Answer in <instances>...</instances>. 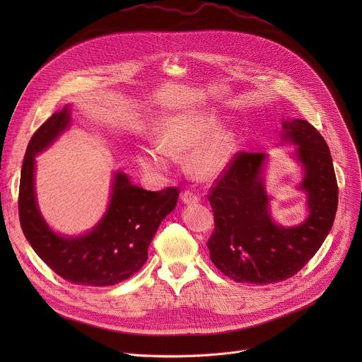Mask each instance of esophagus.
I'll return each mask as SVG.
<instances>
[{"instance_id": "34e87169", "label": "esophagus", "mask_w": 362, "mask_h": 362, "mask_svg": "<svg viewBox=\"0 0 362 362\" xmlns=\"http://www.w3.org/2000/svg\"><path fill=\"white\" fill-rule=\"evenodd\" d=\"M199 200H200L199 194H196V193L192 192V190H185V192L182 193V202L186 203V204H193V203H197Z\"/></svg>"}]
</instances>
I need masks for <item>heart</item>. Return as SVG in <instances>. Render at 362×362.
Returning a JSON list of instances; mask_svg holds the SVG:
<instances>
[{
	"mask_svg": "<svg viewBox=\"0 0 362 362\" xmlns=\"http://www.w3.org/2000/svg\"><path fill=\"white\" fill-rule=\"evenodd\" d=\"M159 141L141 144L137 150L140 168L151 176H163L173 160L187 153L189 172L203 180L223 173L238 150L236 134L219 127V120L208 112H182L168 117L158 129Z\"/></svg>",
	"mask_w": 362,
	"mask_h": 362,
	"instance_id": "b5f03b06",
	"label": "heart"
}]
</instances>
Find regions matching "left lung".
<instances>
[{
	"instance_id": "obj_1",
	"label": "left lung",
	"mask_w": 362,
	"mask_h": 362,
	"mask_svg": "<svg viewBox=\"0 0 362 362\" xmlns=\"http://www.w3.org/2000/svg\"><path fill=\"white\" fill-rule=\"evenodd\" d=\"M282 140L295 144L302 166L298 189L306 193V219L291 228L275 223L265 189V153L235 154L208 194L215 232L211 261L235 282L268 285L300 271L328 236L338 206V185L327 141L306 120H282Z\"/></svg>"
}]
</instances>
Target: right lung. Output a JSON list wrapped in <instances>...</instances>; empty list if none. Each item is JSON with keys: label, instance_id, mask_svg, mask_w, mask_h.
Listing matches in <instances>:
<instances>
[{"label": "right lung", "instance_id": "obj_1", "mask_svg": "<svg viewBox=\"0 0 362 362\" xmlns=\"http://www.w3.org/2000/svg\"><path fill=\"white\" fill-rule=\"evenodd\" d=\"M70 124V107L54 113L33 134L24 156L18 193L21 229L41 259L63 279L109 286L129 279L147 261V249L162 221L176 208L179 189L148 192L117 172L101 221L80 236L59 235L44 221L35 199V156Z\"/></svg>", "mask_w": 362, "mask_h": 362}]
</instances>
